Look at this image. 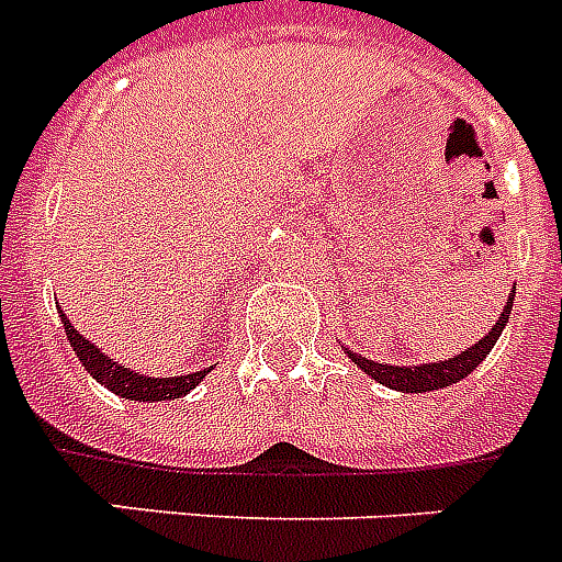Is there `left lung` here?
Here are the masks:
<instances>
[{"label": "left lung", "mask_w": 562, "mask_h": 562, "mask_svg": "<svg viewBox=\"0 0 562 562\" xmlns=\"http://www.w3.org/2000/svg\"><path fill=\"white\" fill-rule=\"evenodd\" d=\"M514 294L517 291H510L508 305L499 314V321L496 326L487 331L479 344H473L471 349H464L462 355H453V358L439 360V363H422V367H386V363H375V360L360 358V355L349 352V358L358 363L367 375H372L378 384H386L390 390H401V392H430V390H441V386H450L456 381H462L473 372V369L485 360V355L494 349V344L503 335L505 323L510 317V303H514Z\"/></svg>", "instance_id": "1"}]
</instances>
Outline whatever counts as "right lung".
Segmentation results:
<instances>
[{
    "label": "right lung",
    "mask_w": 562,
    "mask_h": 562,
    "mask_svg": "<svg viewBox=\"0 0 562 562\" xmlns=\"http://www.w3.org/2000/svg\"><path fill=\"white\" fill-rule=\"evenodd\" d=\"M63 317V326H66L68 344L75 346L77 358L89 369V375H94L100 384L112 390L121 398L130 401H170V398H181L187 392L193 390V386L202 384V378L207 375L210 369H202V372H193V375H176V378H149L140 375V372H130V369H123L121 363H115L112 358L100 352L98 346L86 340L80 331H77L71 323H68L66 314H59Z\"/></svg>",
    "instance_id": "obj_1"
}]
</instances>
